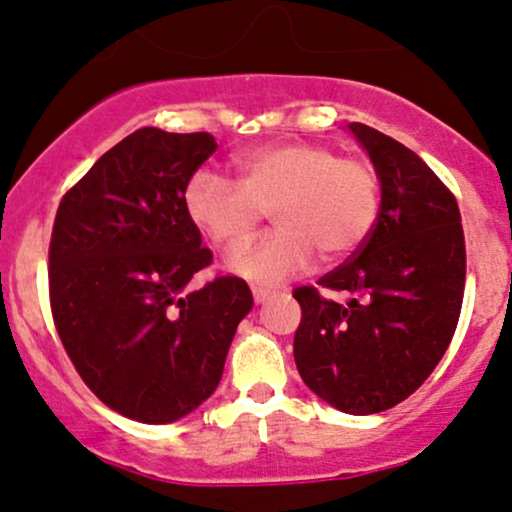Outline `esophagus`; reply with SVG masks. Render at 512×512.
Wrapping results in <instances>:
<instances>
[{
	"label": "esophagus",
	"mask_w": 512,
	"mask_h": 512,
	"mask_svg": "<svg viewBox=\"0 0 512 512\" xmlns=\"http://www.w3.org/2000/svg\"><path fill=\"white\" fill-rule=\"evenodd\" d=\"M269 289H262V286H252V298H255V303H264L269 298Z\"/></svg>",
	"instance_id": "1"
}]
</instances>
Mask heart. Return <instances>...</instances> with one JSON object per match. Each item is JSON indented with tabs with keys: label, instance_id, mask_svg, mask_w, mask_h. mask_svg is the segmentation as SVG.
Listing matches in <instances>:
<instances>
[{
	"label": "heart",
	"instance_id": "obj_1",
	"mask_svg": "<svg viewBox=\"0 0 512 512\" xmlns=\"http://www.w3.org/2000/svg\"><path fill=\"white\" fill-rule=\"evenodd\" d=\"M238 182L197 170L185 185V214L228 255L252 245L272 211L279 231L233 262L238 274L276 284L322 260H342L361 248L380 214L378 170L366 158L337 156L315 142H276L233 156Z\"/></svg>",
	"mask_w": 512,
	"mask_h": 512
}]
</instances>
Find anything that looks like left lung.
Here are the masks:
<instances>
[{
    "mask_svg": "<svg viewBox=\"0 0 512 512\" xmlns=\"http://www.w3.org/2000/svg\"><path fill=\"white\" fill-rule=\"evenodd\" d=\"M380 178V214L366 243L317 284L298 286L293 358L303 383L346 414L404 402L433 373L460 320L467 252L457 199L414 151L351 122Z\"/></svg>",
    "mask_w": 512,
    "mask_h": 512,
    "instance_id": "obj_1",
    "label": "left lung"
}]
</instances>
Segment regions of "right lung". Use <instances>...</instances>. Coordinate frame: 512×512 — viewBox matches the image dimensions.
Returning <instances> with one entry per match:
<instances>
[{"mask_svg": "<svg viewBox=\"0 0 512 512\" xmlns=\"http://www.w3.org/2000/svg\"><path fill=\"white\" fill-rule=\"evenodd\" d=\"M214 151L209 132L137 129L67 190L52 226L57 334L88 390L142 424L178 421L211 397L252 310L238 276L185 291L211 250L182 195Z\"/></svg>", "mask_w": 512, "mask_h": 512, "instance_id": "1", "label": "right lung"}]
</instances>
